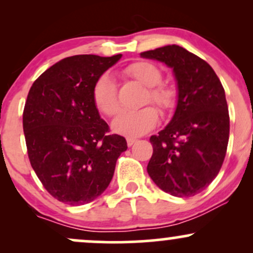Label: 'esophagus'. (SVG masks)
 I'll return each instance as SVG.
<instances>
[{
	"instance_id": "34e87169",
	"label": "esophagus",
	"mask_w": 253,
	"mask_h": 253,
	"mask_svg": "<svg viewBox=\"0 0 253 253\" xmlns=\"http://www.w3.org/2000/svg\"><path fill=\"white\" fill-rule=\"evenodd\" d=\"M135 143H136V139L135 138H127V145H128L129 147L132 146L133 144H135Z\"/></svg>"
}]
</instances>
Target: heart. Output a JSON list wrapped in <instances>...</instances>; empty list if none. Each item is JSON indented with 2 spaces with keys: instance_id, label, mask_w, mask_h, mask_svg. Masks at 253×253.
<instances>
[{
  "instance_id": "obj_1",
  "label": "heart",
  "mask_w": 253,
  "mask_h": 253,
  "mask_svg": "<svg viewBox=\"0 0 253 253\" xmlns=\"http://www.w3.org/2000/svg\"><path fill=\"white\" fill-rule=\"evenodd\" d=\"M125 74L147 86L145 102L155 103L162 113L175 108L177 92L169 84L162 83V71L156 64L147 60H138L125 68ZM91 98L95 107L107 117H113L120 108L118 88L109 75L98 76L92 84ZM158 110L153 106H146L135 110H123L113 120L112 128L118 134L139 136L150 132L158 123Z\"/></svg>"
}]
</instances>
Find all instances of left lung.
Instances as JSON below:
<instances>
[{"instance_id": "obj_1", "label": "left lung", "mask_w": 253, "mask_h": 253, "mask_svg": "<svg viewBox=\"0 0 253 253\" xmlns=\"http://www.w3.org/2000/svg\"><path fill=\"white\" fill-rule=\"evenodd\" d=\"M140 56L172 68L178 86L172 120L150 138L153 153L147 172L165 193L194 196L217 176L227 151L225 90L210 64L181 46L168 45Z\"/></svg>"}]
</instances>
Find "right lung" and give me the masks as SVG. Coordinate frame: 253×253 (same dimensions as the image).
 Returning <instances> with one entry per match:
<instances>
[{
  "mask_svg": "<svg viewBox=\"0 0 253 253\" xmlns=\"http://www.w3.org/2000/svg\"><path fill=\"white\" fill-rule=\"evenodd\" d=\"M121 58L78 54L64 58L34 81L22 125L38 178L58 201H94L112 181L126 139L109 134L91 98L92 84Z\"/></svg>",
  "mask_w": 253,
  "mask_h": 253,
  "instance_id": "obj_1",
  "label": "right lung"
}]
</instances>
